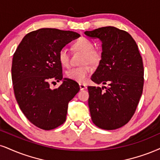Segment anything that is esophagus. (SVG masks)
<instances>
[{
	"instance_id": "1",
	"label": "esophagus",
	"mask_w": 160,
	"mask_h": 160,
	"mask_svg": "<svg viewBox=\"0 0 160 160\" xmlns=\"http://www.w3.org/2000/svg\"><path fill=\"white\" fill-rule=\"evenodd\" d=\"M79 88L81 90H83L85 89V88H87V87L84 84H79Z\"/></svg>"
}]
</instances>
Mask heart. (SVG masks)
Masks as SVG:
<instances>
[{
  "instance_id": "obj_1",
  "label": "heart",
  "mask_w": 160,
  "mask_h": 160,
  "mask_svg": "<svg viewBox=\"0 0 160 160\" xmlns=\"http://www.w3.org/2000/svg\"><path fill=\"white\" fill-rule=\"evenodd\" d=\"M72 47L76 50L82 52L84 54V64L89 62L92 64H96L101 60V54L99 52L94 50V44L92 41L87 38H80L75 41ZM58 59L60 64L64 67H68L70 63V56L68 50L65 48L60 49L58 52ZM92 72V67L89 64L83 65L82 67L73 68L69 70L67 76L69 78L75 82L83 83L88 79V76Z\"/></svg>"
}]
</instances>
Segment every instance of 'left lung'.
Listing matches in <instances>:
<instances>
[{"mask_svg": "<svg viewBox=\"0 0 160 160\" xmlns=\"http://www.w3.org/2000/svg\"><path fill=\"white\" fill-rule=\"evenodd\" d=\"M84 34L102 41L101 60L91 79L108 84L107 88H88L92 121L102 129H117L131 119L142 93V58L136 41L125 31L104 27Z\"/></svg>", "mask_w": 160, "mask_h": 160, "instance_id": "left-lung-1", "label": "left lung"}]
</instances>
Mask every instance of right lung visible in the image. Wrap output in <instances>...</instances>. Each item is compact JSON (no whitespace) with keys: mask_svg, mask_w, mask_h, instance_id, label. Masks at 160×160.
I'll use <instances>...</instances> for the list:
<instances>
[{"mask_svg":"<svg viewBox=\"0 0 160 160\" xmlns=\"http://www.w3.org/2000/svg\"><path fill=\"white\" fill-rule=\"evenodd\" d=\"M78 33L42 28L23 37L13 55L12 79L20 109L31 123L43 130H52L66 120L69 102L79 91L78 84L63 78L58 52ZM62 81L57 89L49 82Z\"/></svg>","mask_w":160,"mask_h":160,"instance_id":"obj_1","label":"right lung"}]
</instances>
